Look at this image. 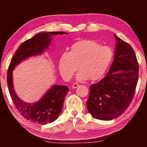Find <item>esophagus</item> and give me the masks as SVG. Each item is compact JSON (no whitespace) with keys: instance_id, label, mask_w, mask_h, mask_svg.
Here are the masks:
<instances>
[{"instance_id":"34e87169","label":"esophagus","mask_w":147,"mask_h":147,"mask_svg":"<svg viewBox=\"0 0 147 147\" xmlns=\"http://www.w3.org/2000/svg\"><path fill=\"white\" fill-rule=\"evenodd\" d=\"M78 86H79L78 84L74 83V84H73V86H72V88H73V89H75V88H76L77 87H78Z\"/></svg>"}]
</instances>
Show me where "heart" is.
<instances>
[{
	"instance_id": "1",
	"label": "heart",
	"mask_w": 147,
	"mask_h": 147,
	"mask_svg": "<svg viewBox=\"0 0 147 147\" xmlns=\"http://www.w3.org/2000/svg\"><path fill=\"white\" fill-rule=\"evenodd\" d=\"M113 53L111 48L101 46L93 40H82L74 43L69 53L59 57V73L65 80H69L78 69L76 75L79 81L98 80L105 76L112 63Z\"/></svg>"
}]
</instances>
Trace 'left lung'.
<instances>
[{
    "instance_id": "1",
    "label": "left lung",
    "mask_w": 147,
    "mask_h": 147,
    "mask_svg": "<svg viewBox=\"0 0 147 147\" xmlns=\"http://www.w3.org/2000/svg\"><path fill=\"white\" fill-rule=\"evenodd\" d=\"M114 37V60L106 76L90 86L86 102L89 112L99 120H112L124 112L132 100L138 80L135 52L115 34Z\"/></svg>"
}]
</instances>
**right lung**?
<instances>
[{
	"instance_id": "right-lung-1",
	"label": "right lung",
	"mask_w": 147,
	"mask_h": 147,
	"mask_svg": "<svg viewBox=\"0 0 147 147\" xmlns=\"http://www.w3.org/2000/svg\"><path fill=\"white\" fill-rule=\"evenodd\" d=\"M68 34L65 32H44L23 42L15 53L7 74L9 94L19 112L27 120L40 124L53 123L58 118L69 88L65 86L53 85L37 102L28 103L21 100L15 91L13 71L21 62L30 57L40 56L49 49L53 36Z\"/></svg>"
}]
</instances>
